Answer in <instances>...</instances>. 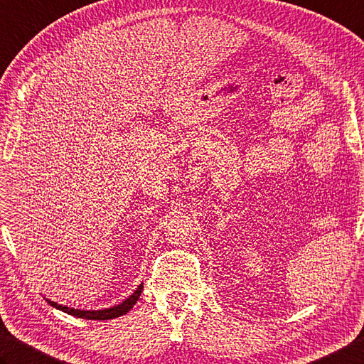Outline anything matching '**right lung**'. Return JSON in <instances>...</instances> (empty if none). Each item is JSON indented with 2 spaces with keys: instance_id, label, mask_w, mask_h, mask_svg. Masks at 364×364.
Here are the masks:
<instances>
[{
  "instance_id": "obj_1",
  "label": "right lung",
  "mask_w": 364,
  "mask_h": 364,
  "mask_svg": "<svg viewBox=\"0 0 364 364\" xmlns=\"http://www.w3.org/2000/svg\"><path fill=\"white\" fill-rule=\"evenodd\" d=\"M141 291H142V284L138 287V289L134 290L133 294H129V296L123 301V303L117 304V306H112V307H107V309H101V311H82V309H74V307H68L63 304H58L55 303V301L47 299L46 301L49 303L52 307L58 311H63L70 315H74V317L77 318H87V320H111V318H117L120 315H125L132 307L136 304V301L139 299L141 296Z\"/></svg>"
}]
</instances>
